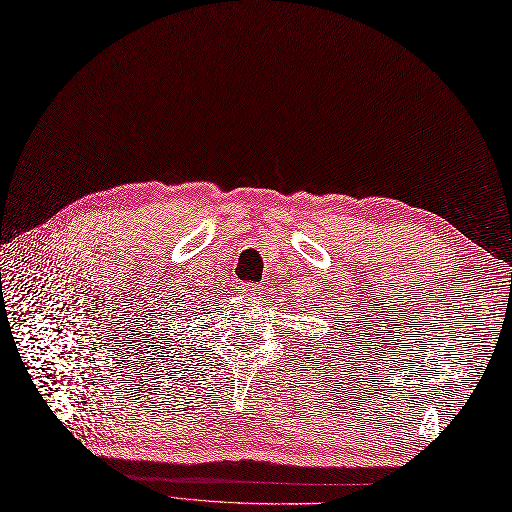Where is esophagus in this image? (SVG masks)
Masks as SVG:
<instances>
[{
	"instance_id": "esophagus-1",
	"label": "esophagus",
	"mask_w": 512,
	"mask_h": 512,
	"mask_svg": "<svg viewBox=\"0 0 512 512\" xmlns=\"http://www.w3.org/2000/svg\"><path fill=\"white\" fill-rule=\"evenodd\" d=\"M240 289H242V293H244L246 297H257V295H261V289H259L257 285H242Z\"/></svg>"
}]
</instances>
